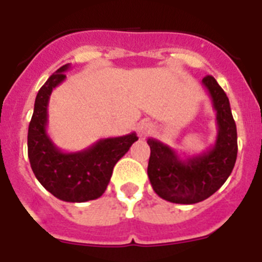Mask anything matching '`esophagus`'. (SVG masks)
<instances>
[{"label":"esophagus","mask_w":262,"mask_h":262,"mask_svg":"<svg viewBox=\"0 0 262 262\" xmlns=\"http://www.w3.org/2000/svg\"><path fill=\"white\" fill-rule=\"evenodd\" d=\"M152 129H154L152 124L147 123V122H142V123L139 124V127H138L139 135L142 136V138H145L147 135H149V134L152 133Z\"/></svg>","instance_id":"esophagus-1"}]
</instances>
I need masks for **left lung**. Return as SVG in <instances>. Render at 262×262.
Instances as JSON below:
<instances>
[{
    "label": "left lung",
    "mask_w": 262,
    "mask_h": 262,
    "mask_svg": "<svg viewBox=\"0 0 262 262\" xmlns=\"http://www.w3.org/2000/svg\"><path fill=\"white\" fill-rule=\"evenodd\" d=\"M202 85L216 111L215 143L202 154L180 155L169 145L149 138L148 177L155 193L172 203L193 205L211 196L230 177L237 156V133L230 101L214 77L206 76Z\"/></svg>",
    "instance_id": "1"
}]
</instances>
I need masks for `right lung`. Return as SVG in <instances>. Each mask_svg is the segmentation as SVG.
I'll return each mask as SVG.
<instances>
[{"label": "right lung", "instance_id": "add662e5", "mask_svg": "<svg viewBox=\"0 0 262 262\" xmlns=\"http://www.w3.org/2000/svg\"><path fill=\"white\" fill-rule=\"evenodd\" d=\"M71 64L57 69L36 94L29 126L27 149L31 169L46 190L64 202L81 203L105 193L115 164L138 140L135 133L99 139L77 152H64L47 133L48 102L52 90L66 80Z\"/></svg>", "mask_w": 262, "mask_h": 262}]
</instances>
